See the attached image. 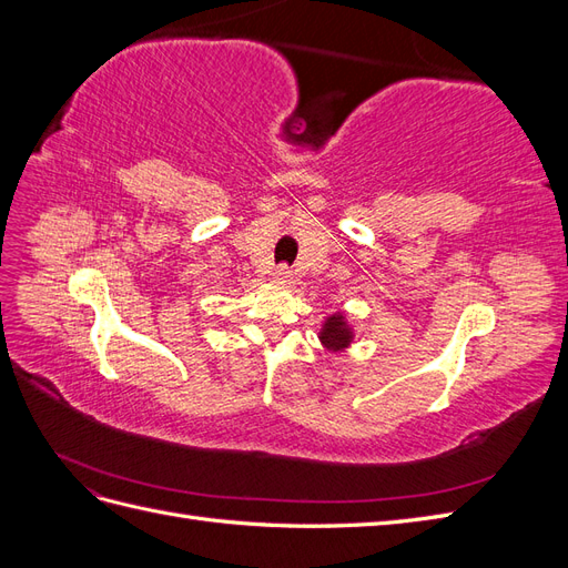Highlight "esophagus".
<instances>
[{
    "label": "esophagus",
    "instance_id": "1",
    "mask_svg": "<svg viewBox=\"0 0 568 568\" xmlns=\"http://www.w3.org/2000/svg\"><path fill=\"white\" fill-rule=\"evenodd\" d=\"M272 280L277 284H291V282H294V272H291L288 265H280L277 270L272 272Z\"/></svg>",
    "mask_w": 568,
    "mask_h": 568
}]
</instances>
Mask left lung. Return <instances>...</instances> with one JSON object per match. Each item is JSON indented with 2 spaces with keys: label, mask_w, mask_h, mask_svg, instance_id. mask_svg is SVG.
<instances>
[{
  "label": "left lung",
  "mask_w": 568,
  "mask_h": 568,
  "mask_svg": "<svg viewBox=\"0 0 568 568\" xmlns=\"http://www.w3.org/2000/svg\"><path fill=\"white\" fill-rule=\"evenodd\" d=\"M320 338L329 351H341L348 346L353 336H351V329H348L346 320H343V315H332L324 322V329H322Z\"/></svg>",
  "instance_id": "obj_1"
}]
</instances>
